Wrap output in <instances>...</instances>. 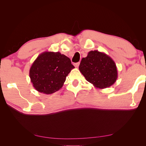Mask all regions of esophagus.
Masks as SVG:
<instances>
[{
	"instance_id": "obj_1",
	"label": "esophagus",
	"mask_w": 146,
	"mask_h": 146,
	"mask_svg": "<svg viewBox=\"0 0 146 146\" xmlns=\"http://www.w3.org/2000/svg\"><path fill=\"white\" fill-rule=\"evenodd\" d=\"M79 65H80V63H75L74 64V66H75V67H76V68H78V66H79Z\"/></svg>"
}]
</instances>
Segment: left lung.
Listing matches in <instances>:
<instances>
[{
    "label": "left lung",
    "instance_id": "obj_1",
    "mask_svg": "<svg viewBox=\"0 0 146 146\" xmlns=\"http://www.w3.org/2000/svg\"><path fill=\"white\" fill-rule=\"evenodd\" d=\"M79 70L86 80L99 89L108 88L117 78V70L114 61L110 56L98 50L90 51L83 58Z\"/></svg>",
    "mask_w": 146,
    "mask_h": 146
}]
</instances>
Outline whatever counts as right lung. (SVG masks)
I'll return each mask as SVG.
<instances>
[{
    "label": "right lung",
    "instance_id": "right-lung-1",
    "mask_svg": "<svg viewBox=\"0 0 146 146\" xmlns=\"http://www.w3.org/2000/svg\"><path fill=\"white\" fill-rule=\"evenodd\" d=\"M74 68L66 55L59 52H44L33 63L29 76L35 90L50 94L63 87L66 77Z\"/></svg>",
    "mask_w": 146,
    "mask_h": 146
}]
</instances>
